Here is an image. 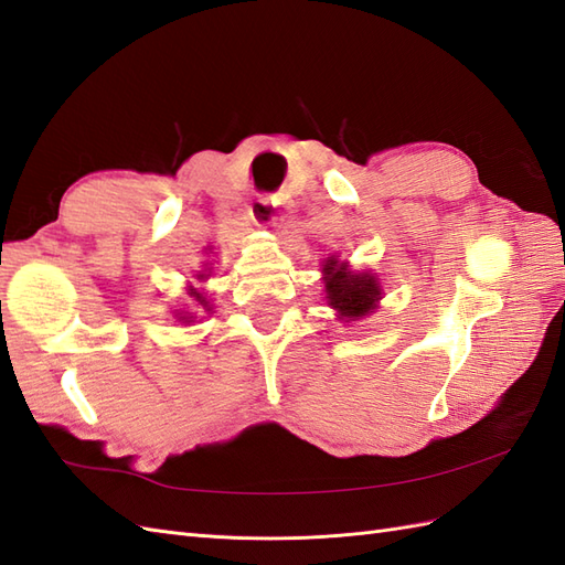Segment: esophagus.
I'll return each instance as SVG.
<instances>
[{
	"label": "esophagus",
	"instance_id": "34e87169",
	"mask_svg": "<svg viewBox=\"0 0 565 565\" xmlns=\"http://www.w3.org/2000/svg\"><path fill=\"white\" fill-rule=\"evenodd\" d=\"M248 216H250V222L255 226L267 228V226L274 224V220H277V212H274V207L269 205L267 200H255L250 210H248Z\"/></svg>",
	"mask_w": 565,
	"mask_h": 565
}]
</instances>
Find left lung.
Segmentation results:
<instances>
[{
	"instance_id": "8db88e82",
	"label": "left lung",
	"mask_w": 565,
	"mask_h": 565,
	"mask_svg": "<svg viewBox=\"0 0 565 565\" xmlns=\"http://www.w3.org/2000/svg\"><path fill=\"white\" fill-rule=\"evenodd\" d=\"M324 274L327 298L331 302V308H337L341 312V317L360 320V317L377 308L382 291L372 274H355L345 267V263L339 265V259L334 257H329L324 263Z\"/></svg>"
}]
</instances>
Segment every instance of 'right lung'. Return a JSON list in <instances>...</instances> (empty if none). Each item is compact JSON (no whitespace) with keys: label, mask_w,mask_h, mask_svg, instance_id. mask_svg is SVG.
I'll list each match as a JSON object with an SVG mask.
<instances>
[{"label":"right lung","mask_w":565,"mask_h":565,"mask_svg":"<svg viewBox=\"0 0 565 565\" xmlns=\"http://www.w3.org/2000/svg\"><path fill=\"white\" fill-rule=\"evenodd\" d=\"M200 277H202V274H200ZM191 296H193V300L198 302V306H202V308H205V310H210V306H207V300H205V296H202V294H198V291H195V288H191ZM181 320H185V322H191V320H188V317H181Z\"/></svg>","instance_id":"add662e5"}]
</instances>
